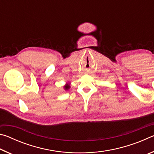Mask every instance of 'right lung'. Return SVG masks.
I'll return each mask as SVG.
<instances>
[{
	"instance_id": "obj_1",
	"label": "right lung",
	"mask_w": 154,
	"mask_h": 154,
	"mask_svg": "<svg viewBox=\"0 0 154 154\" xmlns=\"http://www.w3.org/2000/svg\"><path fill=\"white\" fill-rule=\"evenodd\" d=\"M70 88H71V85H70L69 83H66V85H64V89L66 91L69 90L70 89Z\"/></svg>"
}]
</instances>
